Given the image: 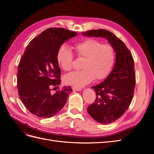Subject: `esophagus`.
Segmentation results:
<instances>
[{"mask_svg": "<svg viewBox=\"0 0 154 154\" xmlns=\"http://www.w3.org/2000/svg\"><path fill=\"white\" fill-rule=\"evenodd\" d=\"M72 89L73 91H81L82 90V89L81 88H77V87H75V86H73L72 88Z\"/></svg>", "mask_w": 154, "mask_h": 154, "instance_id": "esophagus-1", "label": "esophagus"}]
</instances>
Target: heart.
Returning a JSON list of instances; mask_svg holds the SVG:
<instances>
[{
    "mask_svg": "<svg viewBox=\"0 0 154 154\" xmlns=\"http://www.w3.org/2000/svg\"><path fill=\"white\" fill-rule=\"evenodd\" d=\"M75 55L84 58L80 71L67 73L63 80L66 84L82 88L91 82L94 79L101 80L109 75L116 61L115 49L109 44H102L98 40L87 38L74 45ZM73 54L66 45L63 44L57 53V61L65 71L73 67Z\"/></svg>",
    "mask_w": 154,
    "mask_h": 154,
    "instance_id": "b5f03b06",
    "label": "heart"
}]
</instances>
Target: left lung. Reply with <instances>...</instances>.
I'll return each instance as SVG.
<instances>
[{"instance_id": "left-lung-1", "label": "left lung", "mask_w": 154, "mask_h": 154, "mask_svg": "<svg viewBox=\"0 0 154 154\" xmlns=\"http://www.w3.org/2000/svg\"><path fill=\"white\" fill-rule=\"evenodd\" d=\"M82 35L106 38L115 49L114 67L103 82L92 87L96 98L88 107L89 114L96 121L109 124L120 118L132 101L136 84L134 60L126 45L109 30H91Z\"/></svg>"}]
</instances>
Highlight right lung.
Listing matches in <instances>:
<instances>
[{
  "label": "right lung",
  "mask_w": 154,
  "mask_h": 154,
  "mask_svg": "<svg viewBox=\"0 0 154 154\" xmlns=\"http://www.w3.org/2000/svg\"><path fill=\"white\" fill-rule=\"evenodd\" d=\"M77 35L63 28H49L28 44L18 65L17 86L20 100L32 114L49 118L65 105L71 87L64 86L54 94L51 91L61 84L58 50Z\"/></svg>",
  "instance_id": "1"
}]
</instances>
